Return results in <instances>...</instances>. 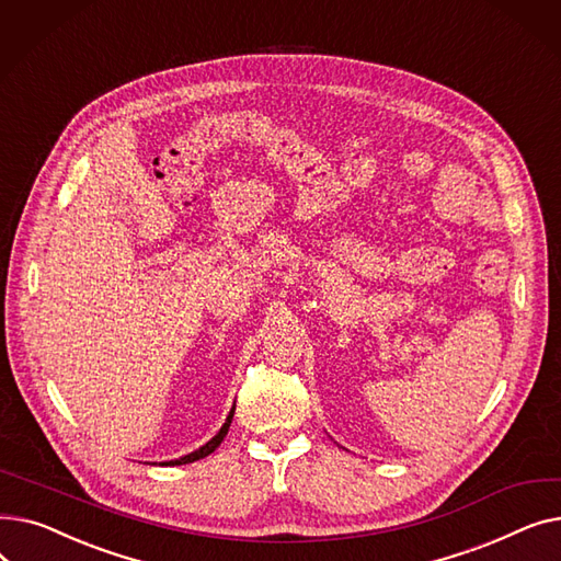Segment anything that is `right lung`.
Here are the masks:
<instances>
[{
  "instance_id": "1",
  "label": "right lung",
  "mask_w": 561,
  "mask_h": 561,
  "mask_svg": "<svg viewBox=\"0 0 561 561\" xmlns=\"http://www.w3.org/2000/svg\"><path fill=\"white\" fill-rule=\"evenodd\" d=\"M231 419H233V409L229 411V416H227V421H225V425L220 427V432L209 440V444L206 446H202L199 450H195V453H191V455H186V457H182V459H174V461H165V466H182V463H193V461H197V459H204L206 455H211L220 444H222V438L227 436V430H229V423H231Z\"/></svg>"
}]
</instances>
